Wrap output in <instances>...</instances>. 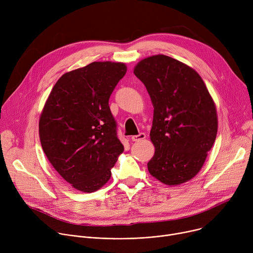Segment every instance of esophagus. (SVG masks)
<instances>
[{
    "label": "esophagus",
    "mask_w": 253,
    "mask_h": 253,
    "mask_svg": "<svg viewBox=\"0 0 253 253\" xmlns=\"http://www.w3.org/2000/svg\"><path fill=\"white\" fill-rule=\"evenodd\" d=\"M145 138H146V135L144 134V133H140V134H138V135H134V136H132V137H131L132 141H135V142L141 141V140L145 139Z\"/></svg>",
    "instance_id": "obj_1"
}]
</instances>
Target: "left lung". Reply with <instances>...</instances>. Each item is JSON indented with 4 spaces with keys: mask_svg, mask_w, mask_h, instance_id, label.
<instances>
[{
    "mask_svg": "<svg viewBox=\"0 0 253 253\" xmlns=\"http://www.w3.org/2000/svg\"><path fill=\"white\" fill-rule=\"evenodd\" d=\"M134 74L145 85L153 108L149 173L174 186L201 170L217 134L215 103L197 72L165 55L138 62Z\"/></svg>",
    "mask_w": 253,
    "mask_h": 253,
    "instance_id": "obj_1",
    "label": "left lung"
}]
</instances>
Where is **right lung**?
Returning <instances> with one entry per match:
<instances>
[{
  "mask_svg": "<svg viewBox=\"0 0 253 253\" xmlns=\"http://www.w3.org/2000/svg\"><path fill=\"white\" fill-rule=\"evenodd\" d=\"M126 72L124 63L110 61L67 72L44 105L42 148L55 170L79 191L91 193L105 185L124 151L109 98Z\"/></svg>",
  "mask_w": 253,
  "mask_h": 253,
  "instance_id": "1",
  "label": "right lung"
}]
</instances>
